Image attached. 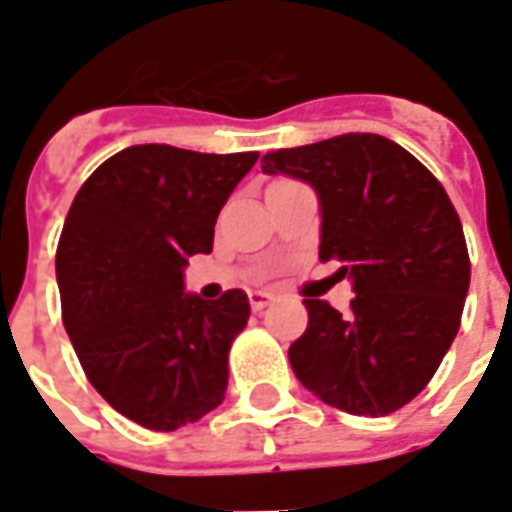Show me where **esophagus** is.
I'll return each instance as SVG.
<instances>
[{
    "instance_id": "esophagus-1",
    "label": "esophagus",
    "mask_w": 512,
    "mask_h": 512,
    "mask_svg": "<svg viewBox=\"0 0 512 512\" xmlns=\"http://www.w3.org/2000/svg\"><path fill=\"white\" fill-rule=\"evenodd\" d=\"M277 299L274 293H268V290H249V304H252V310L260 312L266 310L271 301Z\"/></svg>"
}]
</instances>
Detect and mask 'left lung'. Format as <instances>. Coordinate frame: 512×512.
<instances>
[{
	"instance_id": "8db88e82",
	"label": "left lung",
	"mask_w": 512,
	"mask_h": 512,
	"mask_svg": "<svg viewBox=\"0 0 512 512\" xmlns=\"http://www.w3.org/2000/svg\"><path fill=\"white\" fill-rule=\"evenodd\" d=\"M266 175L310 183L321 202V260H340L354 299L343 315L304 299L307 332L290 367L323 403L386 417L428 386L461 326L469 252L447 191L378 134H343L263 156Z\"/></svg>"
}]
</instances>
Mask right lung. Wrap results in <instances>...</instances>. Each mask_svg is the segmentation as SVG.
I'll use <instances>...</instances> for the list:
<instances>
[{
  "label": "right lung",
  "mask_w": 512,
  "mask_h": 512,
  "mask_svg": "<svg viewBox=\"0 0 512 512\" xmlns=\"http://www.w3.org/2000/svg\"><path fill=\"white\" fill-rule=\"evenodd\" d=\"M257 153L134 145L76 194L60 246L62 321L90 384L147 430H178L219 406L227 354L249 321L244 290L205 301L183 290L191 255Z\"/></svg>",
  "instance_id": "right-lung-1"
}]
</instances>
